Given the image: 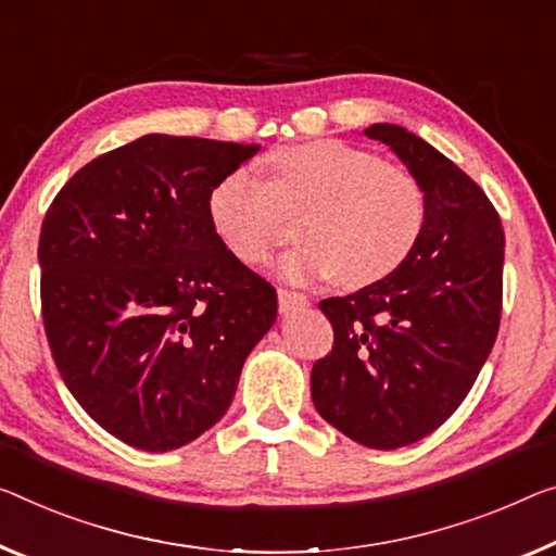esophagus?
Wrapping results in <instances>:
<instances>
[{
    "label": "esophagus",
    "mask_w": 556,
    "mask_h": 556,
    "mask_svg": "<svg viewBox=\"0 0 556 556\" xmlns=\"http://www.w3.org/2000/svg\"><path fill=\"white\" fill-rule=\"evenodd\" d=\"M278 305H280V313L298 311V307L307 305V295L298 293V290H290V288H278Z\"/></svg>",
    "instance_id": "34e87169"
}]
</instances>
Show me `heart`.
<instances>
[{
  "label": "heart",
  "mask_w": 556,
  "mask_h": 556,
  "mask_svg": "<svg viewBox=\"0 0 556 556\" xmlns=\"http://www.w3.org/2000/svg\"><path fill=\"white\" fill-rule=\"evenodd\" d=\"M208 220L220 243L249 266H263L293 238L280 261L290 280L338 276L343 288H370L405 266L427 224V199L407 168L338 139L276 149L266 181L236 168L213 184Z\"/></svg>",
  "instance_id": "b5f03b06"
}]
</instances>
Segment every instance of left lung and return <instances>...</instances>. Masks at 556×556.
Segmentation results:
<instances>
[{
	"label": "left lung",
	"instance_id": "8db88e82",
	"mask_svg": "<svg viewBox=\"0 0 556 556\" xmlns=\"http://www.w3.org/2000/svg\"><path fill=\"white\" fill-rule=\"evenodd\" d=\"M420 181L427 224L395 276L318 307L332 350L313 365L323 420L372 450L422 440L463 405L497 340L505 230L463 168L395 124L363 131Z\"/></svg>",
	"mask_w": 556,
	"mask_h": 556
}]
</instances>
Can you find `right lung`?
<instances>
[{
	"label": "right lung",
	"instance_id": "1",
	"mask_svg": "<svg viewBox=\"0 0 556 556\" xmlns=\"http://www.w3.org/2000/svg\"><path fill=\"white\" fill-rule=\"evenodd\" d=\"M258 147L149 134L62 186L41 224V318L56 370L91 420L168 452L226 415L278 313L266 278L206 211Z\"/></svg>",
	"mask_w": 556,
	"mask_h": 556
}]
</instances>
